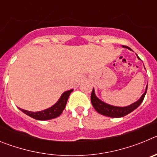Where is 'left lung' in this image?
Segmentation results:
<instances>
[{
  "label": "left lung",
  "mask_w": 157,
  "mask_h": 157,
  "mask_svg": "<svg viewBox=\"0 0 157 157\" xmlns=\"http://www.w3.org/2000/svg\"><path fill=\"white\" fill-rule=\"evenodd\" d=\"M123 48H127L128 49L131 50L130 48L127 46H123ZM138 58L139 59V57L138 56ZM147 85L146 89H145V91L142 96H141L140 99L138 101H137L134 103L131 104V105H128V106L126 107H117V106H113V105H109V104H106L105 102H103L102 101H101L100 99H98L97 98V96L95 95V92H94V90L93 89V91L91 93V103H92L93 106L95 109V110L100 113V114L103 115L105 116H109V117L112 118H120V117H123V116H127L129 113H130L131 112H133L134 110H135L138 106L141 104V102L143 101L144 98H145V94L147 92Z\"/></svg>",
  "instance_id": "8db88e82"
}]
</instances>
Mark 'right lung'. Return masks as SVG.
Wrapping results in <instances>:
<instances>
[{
  "label": "right lung",
  "mask_w": 157,
  "mask_h": 157,
  "mask_svg": "<svg viewBox=\"0 0 157 157\" xmlns=\"http://www.w3.org/2000/svg\"><path fill=\"white\" fill-rule=\"evenodd\" d=\"M73 91V90H70L66 92L63 93L61 95L59 101L56 102L54 105L52 107L48 108V109H45L43 111H40V112H30V111L24 110V109H19V110H21L23 113H25L27 116H30L31 118H34L37 120H52L54 118H56L61 114L63 109H65L66 106L67 101L68 99L69 96H70L71 93Z\"/></svg>",
  "instance_id": "add662e5"
}]
</instances>
